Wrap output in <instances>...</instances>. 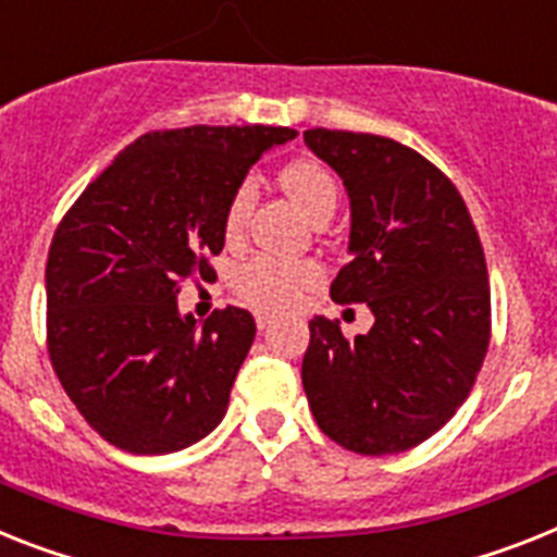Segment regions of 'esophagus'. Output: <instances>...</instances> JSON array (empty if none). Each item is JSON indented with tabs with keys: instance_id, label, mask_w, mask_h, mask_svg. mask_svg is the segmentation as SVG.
<instances>
[{
	"instance_id": "1",
	"label": "esophagus",
	"mask_w": 557,
	"mask_h": 557,
	"mask_svg": "<svg viewBox=\"0 0 557 557\" xmlns=\"http://www.w3.org/2000/svg\"><path fill=\"white\" fill-rule=\"evenodd\" d=\"M271 325V317L269 314H257V329L265 331Z\"/></svg>"
}]
</instances>
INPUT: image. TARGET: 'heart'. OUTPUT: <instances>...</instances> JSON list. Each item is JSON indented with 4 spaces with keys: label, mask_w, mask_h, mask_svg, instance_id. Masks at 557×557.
I'll use <instances>...</instances> for the list:
<instances>
[{
    "label": "heart",
    "mask_w": 557,
    "mask_h": 557,
    "mask_svg": "<svg viewBox=\"0 0 557 557\" xmlns=\"http://www.w3.org/2000/svg\"><path fill=\"white\" fill-rule=\"evenodd\" d=\"M286 191L300 203L308 218H320L336 209V181L320 161H297L280 175ZM257 189L251 181H243L228 198L226 214H223V235L226 240H237L246 232V223L255 209ZM320 280V269L308 260H283V257L257 255L249 263L237 269L232 288L237 300L257 311H288L297 306L300 294Z\"/></svg>",
    "instance_id": "obj_1"
}]
</instances>
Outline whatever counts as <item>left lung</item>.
<instances>
[{
  "mask_svg": "<svg viewBox=\"0 0 557 557\" xmlns=\"http://www.w3.org/2000/svg\"><path fill=\"white\" fill-rule=\"evenodd\" d=\"M350 198V263L331 300L366 302L373 329L314 317L302 387L336 445L387 456L422 445L470 396L490 345L484 249L459 189L416 149L371 133L306 129Z\"/></svg>",
  "mask_w": 557,
  "mask_h": 557,
  "instance_id": "8db88e82",
  "label": "left lung"
}]
</instances>
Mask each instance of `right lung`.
I'll list each match as a JSON object with an SVG mask.
<instances>
[{"label": "right lung", "mask_w": 557, "mask_h": 557, "mask_svg": "<svg viewBox=\"0 0 557 557\" xmlns=\"http://www.w3.org/2000/svg\"><path fill=\"white\" fill-rule=\"evenodd\" d=\"M288 127H184L141 135L78 195L48 269V354L98 436L135 456L184 450L226 416L255 343V317L228 306L181 317L191 277L214 280L223 214L251 163Z\"/></svg>", "instance_id": "right-lung-1"}]
</instances>
